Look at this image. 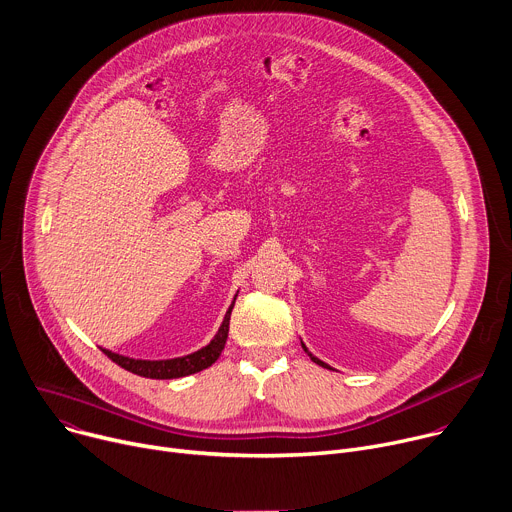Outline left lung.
<instances>
[{
    "label": "left lung",
    "mask_w": 512,
    "mask_h": 512,
    "mask_svg": "<svg viewBox=\"0 0 512 512\" xmlns=\"http://www.w3.org/2000/svg\"><path fill=\"white\" fill-rule=\"evenodd\" d=\"M302 349H304V351H306V353H308V355H310V359H312V361H314V363H318V365H322V367H327V369H333V367H331V365H329V363H324V361H320V359H318V357H314V355H312V353H310V351H308V347H306V345H304V343H302Z\"/></svg>",
    "instance_id": "8db88e82"
}]
</instances>
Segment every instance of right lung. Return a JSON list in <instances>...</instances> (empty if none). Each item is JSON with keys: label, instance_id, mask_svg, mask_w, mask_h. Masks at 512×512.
<instances>
[{"label": "right lung", "instance_id": "1", "mask_svg": "<svg viewBox=\"0 0 512 512\" xmlns=\"http://www.w3.org/2000/svg\"><path fill=\"white\" fill-rule=\"evenodd\" d=\"M237 300V296H235ZM235 300L228 306L222 324L218 327L216 335L212 337V341L208 345H204L202 349L190 353V355H181V357H173V359H134V357H126L120 353H114L110 349L100 347L114 363H118L120 367H124L126 371H132V374L141 376V378H151V380H175V378H185L198 374V371L210 367L222 353L224 345H226V337H228V324H230V312L232 306H235Z\"/></svg>", "mask_w": 512, "mask_h": 512}]
</instances>
